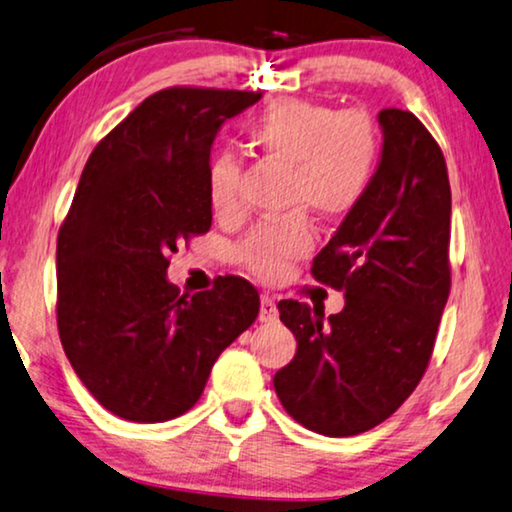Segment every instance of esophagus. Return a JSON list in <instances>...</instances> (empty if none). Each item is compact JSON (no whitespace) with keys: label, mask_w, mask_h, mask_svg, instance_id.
I'll return each mask as SVG.
<instances>
[{"label":"esophagus","mask_w":512,"mask_h":512,"mask_svg":"<svg viewBox=\"0 0 512 512\" xmlns=\"http://www.w3.org/2000/svg\"><path fill=\"white\" fill-rule=\"evenodd\" d=\"M277 316H279V311H277V305H274L272 295L263 293L261 295V314H258V318H261L263 323H272V321H277Z\"/></svg>","instance_id":"34e87169"}]
</instances>
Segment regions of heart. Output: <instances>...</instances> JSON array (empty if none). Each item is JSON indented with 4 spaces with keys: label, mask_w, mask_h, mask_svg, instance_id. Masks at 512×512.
Segmentation results:
<instances>
[{
    "label": "heart",
    "mask_w": 512,
    "mask_h": 512,
    "mask_svg": "<svg viewBox=\"0 0 512 512\" xmlns=\"http://www.w3.org/2000/svg\"><path fill=\"white\" fill-rule=\"evenodd\" d=\"M244 136L258 152L291 164L286 201L302 203L321 217L351 212L365 196L379 161V136L365 115L337 113L311 101L272 103L244 124ZM240 170L233 152H217L207 164V203L219 217L238 210ZM309 247L307 219L291 214L256 226L235 254L256 277L277 279Z\"/></svg>",
    "instance_id": "heart-1"
}]
</instances>
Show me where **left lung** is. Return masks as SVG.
<instances>
[{"label":"left lung","instance_id":"1","mask_svg":"<svg viewBox=\"0 0 512 512\" xmlns=\"http://www.w3.org/2000/svg\"><path fill=\"white\" fill-rule=\"evenodd\" d=\"M381 157L362 201L314 258L311 274L344 291L325 318L281 300L298 351L274 374L300 425L353 436L390 418L416 390L450 293V182L441 147L409 110L379 113Z\"/></svg>","mask_w":512,"mask_h":512}]
</instances>
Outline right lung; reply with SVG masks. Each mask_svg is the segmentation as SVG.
Returning a JSON list of instances; mask_svg holds the SVG:
<instances>
[{
    "mask_svg": "<svg viewBox=\"0 0 512 512\" xmlns=\"http://www.w3.org/2000/svg\"><path fill=\"white\" fill-rule=\"evenodd\" d=\"M254 92L170 87L94 147L57 235V328L73 372L131 422L182 416L258 316V291L219 277L184 298L168 256L212 226L205 173L221 124Z\"/></svg>",
    "mask_w": 512,
    "mask_h": 512,
    "instance_id": "add662e5",
    "label": "right lung"
}]
</instances>
